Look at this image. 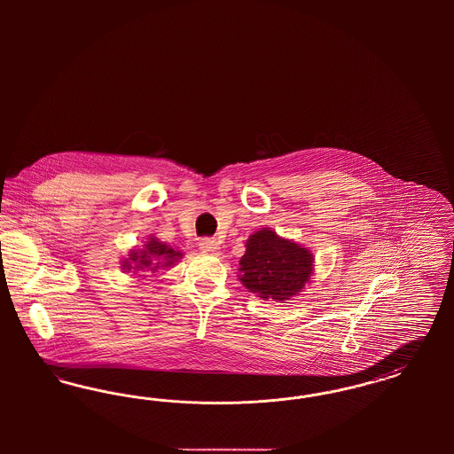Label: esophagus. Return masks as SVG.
<instances>
[{"mask_svg": "<svg viewBox=\"0 0 454 454\" xmlns=\"http://www.w3.org/2000/svg\"><path fill=\"white\" fill-rule=\"evenodd\" d=\"M199 247H200V250L204 252V254H211V255H217L219 254V243H217L216 239H213V238H204V239H200V243H199Z\"/></svg>", "mask_w": 454, "mask_h": 454, "instance_id": "obj_1", "label": "esophagus"}]
</instances>
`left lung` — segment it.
<instances>
[{"label": "left lung", "instance_id": "left-lung-1", "mask_svg": "<svg viewBox=\"0 0 454 454\" xmlns=\"http://www.w3.org/2000/svg\"><path fill=\"white\" fill-rule=\"evenodd\" d=\"M239 281L263 300L282 302L298 296L313 274V255L296 241L262 228L247 239Z\"/></svg>", "mask_w": 454, "mask_h": 454}]
</instances>
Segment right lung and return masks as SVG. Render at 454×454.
I'll return each mask as SVG.
<instances>
[{"label":"right lung","instance_id":"right-lung-1","mask_svg":"<svg viewBox=\"0 0 454 454\" xmlns=\"http://www.w3.org/2000/svg\"><path fill=\"white\" fill-rule=\"evenodd\" d=\"M182 252L170 245L160 241L158 238H148L141 250H130L128 259L122 262L124 270H152L156 272L161 267H172L175 262L182 259Z\"/></svg>","mask_w":454,"mask_h":454}]
</instances>
